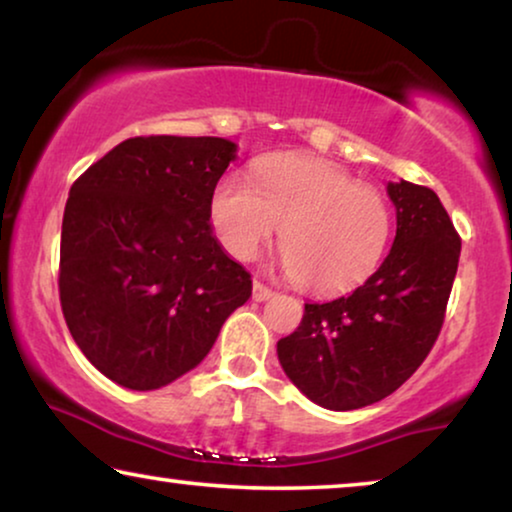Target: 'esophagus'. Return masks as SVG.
I'll list each match as a JSON object with an SVG mask.
<instances>
[{"label": "esophagus", "instance_id": "esophagus-1", "mask_svg": "<svg viewBox=\"0 0 512 512\" xmlns=\"http://www.w3.org/2000/svg\"><path fill=\"white\" fill-rule=\"evenodd\" d=\"M251 298H254L256 303H263V300L272 298V289H270V286H265L263 282H258V279H254V289H251Z\"/></svg>", "mask_w": 512, "mask_h": 512}]
</instances>
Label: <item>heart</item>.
Here are the masks:
<instances>
[{
	"mask_svg": "<svg viewBox=\"0 0 512 512\" xmlns=\"http://www.w3.org/2000/svg\"><path fill=\"white\" fill-rule=\"evenodd\" d=\"M214 233L237 261H251L279 233L284 265L300 289L328 296L366 282L387 254L394 214L380 188L331 160L275 156L254 181L228 174L209 205Z\"/></svg>",
	"mask_w": 512,
	"mask_h": 512,
	"instance_id": "obj_1",
	"label": "heart"
}]
</instances>
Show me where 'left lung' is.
<instances>
[{"label": "left lung", "instance_id": "left-lung-1", "mask_svg": "<svg viewBox=\"0 0 512 512\" xmlns=\"http://www.w3.org/2000/svg\"><path fill=\"white\" fill-rule=\"evenodd\" d=\"M396 240L380 270L349 296L305 303L277 342L289 380L321 408L356 410L401 387L436 345L457 275L461 237L438 195L389 181Z\"/></svg>", "mask_w": 512, "mask_h": 512}]
</instances>
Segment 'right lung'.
<instances>
[{
    "instance_id": "add662e5",
    "label": "right lung",
    "mask_w": 512,
    "mask_h": 512,
    "mask_svg": "<svg viewBox=\"0 0 512 512\" xmlns=\"http://www.w3.org/2000/svg\"><path fill=\"white\" fill-rule=\"evenodd\" d=\"M235 149L221 137H132L72 184L62 314L86 359L121 387L160 389L188 373L251 296V275L209 226Z\"/></svg>"
}]
</instances>
